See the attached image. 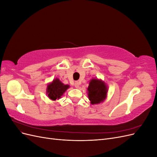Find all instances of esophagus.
<instances>
[{"label":"esophagus","instance_id":"1","mask_svg":"<svg viewBox=\"0 0 157 157\" xmlns=\"http://www.w3.org/2000/svg\"><path fill=\"white\" fill-rule=\"evenodd\" d=\"M79 86H80V84H79V82H76L75 83V88H79Z\"/></svg>","mask_w":157,"mask_h":157}]
</instances>
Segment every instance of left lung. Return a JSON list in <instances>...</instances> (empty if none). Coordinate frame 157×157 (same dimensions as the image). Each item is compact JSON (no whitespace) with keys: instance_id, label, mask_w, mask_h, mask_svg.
Segmentation results:
<instances>
[{"instance_id":"1","label":"left lung","mask_w":157,"mask_h":157,"mask_svg":"<svg viewBox=\"0 0 157 157\" xmlns=\"http://www.w3.org/2000/svg\"><path fill=\"white\" fill-rule=\"evenodd\" d=\"M107 86L101 80L92 78L89 82L88 96L92 104H99L105 100L107 94Z\"/></svg>"}]
</instances>
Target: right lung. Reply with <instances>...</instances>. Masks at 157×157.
Here are the masks:
<instances>
[{
  "instance_id": "right-lung-1",
  "label": "right lung",
  "mask_w": 157,
  "mask_h": 157,
  "mask_svg": "<svg viewBox=\"0 0 157 157\" xmlns=\"http://www.w3.org/2000/svg\"><path fill=\"white\" fill-rule=\"evenodd\" d=\"M69 88V85H65L59 78H56L48 84L46 88V94L52 100L56 101V99H60Z\"/></svg>"
}]
</instances>
